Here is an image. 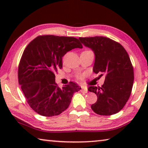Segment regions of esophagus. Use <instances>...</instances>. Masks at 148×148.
I'll return each mask as SVG.
<instances>
[{
	"mask_svg": "<svg viewBox=\"0 0 148 148\" xmlns=\"http://www.w3.org/2000/svg\"><path fill=\"white\" fill-rule=\"evenodd\" d=\"M81 87H82V91H83L84 92H88V90H87V87H85V86H81Z\"/></svg>",
	"mask_w": 148,
	"mask_h": 148,
	"instance_id": "34e87169",
	"label": "esophagus"
}]
</instances>
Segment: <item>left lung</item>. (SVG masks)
Here are the masks:
<instances>
[{"label": "left lung", "instance_id": "8db88e82", "mask_svg": "<svg viewBox=\"0 0 148 148\" xmlns=\"http://www.w3.org/2000/svg\"><path fill=\"white\" fill-rule=\"evenodd\" d=\"M84 46L94 51L95 61L92 71L105 76L102 87L90 86L88 91L97 95L91 109L101 116L119 112L131 94L134 70L125 49L118 42L104 36L79 37Z\"/></svg>", "mask_w": 148, "mask_h": 148}]
</instances>
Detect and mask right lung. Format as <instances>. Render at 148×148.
<instances>
[{
  "mask_svg": "<svg viewBox=\"0 0 148 148\" xmlns=\"http://www.w3.org/2000/svg\"><path fill=\"white\" fill-rule=\"evenodd\" d=\"M82 48L74 37L42 35L25 49L18 66V82L30 107L41 116H58L68 108L74 92L81 89L70 82L59 88L55 73L62 67V57L74 48Z\"/></svg>",
  "mask_w": 148,
  "mask_h": 148,
  "instance_id": "obj_1",
  "label": "right lung"
}]
</instances>
